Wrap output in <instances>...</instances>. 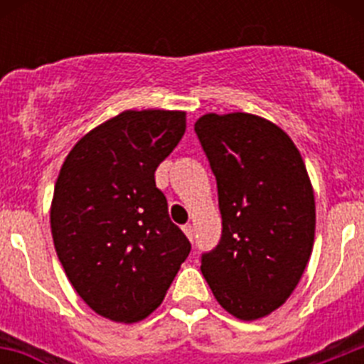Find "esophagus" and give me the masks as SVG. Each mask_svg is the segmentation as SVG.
Here are the masks:
<instances>
[{"label":"esophagus","mask_w":364,"mask_h":364,"mask_svg":"<svg viewBox=\"0 0 364 364\" xmlns=\"http://www.w3.org/2000/svg\"><path fill=\"white\" fill-rule=\"evenodd\" d=\"M184 233H186V237H188L189 240H193V235H195V230H193L191 224H186V226H184Z\"/></svg>","instance_id":"esophagus-1"}]
</instances>
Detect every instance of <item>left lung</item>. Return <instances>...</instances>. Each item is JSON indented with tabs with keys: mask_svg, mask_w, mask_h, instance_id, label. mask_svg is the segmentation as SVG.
<instances>
[{
	"mask_svg": "<svg viewBox=\"0 0 364 364\" xmlns=\"http://www.w3.org/2000/svg\"><path fill=\"white\" fill-rule=\"evenodd\" d=\"M195 131L217 178L222 237L202 255L215 299L240 321L277 310L311 255L315 197L301 153L273 122L208 112Z\"/></svg>",
	"mask_w": 364,
	"mask_h": 364,
	"instance_id": "left-lung-1",
	"label": "left lung"
}]
</instances>
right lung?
Here are the masks:
<instances>
[{"label": "right lung", "mask_w": 364, "mask_h": 364, "mask_svg": "<svg viewBox=\"0 0 364 364\" xmlns=\"http://www.w3.org/2000/svg\"><path fill=\"white\" fill-rule=\"evenodd\" d=\"M184 131V111L129 109L80 138L60 169L54 247L74 290L105 319H146L191 252L154 182Z\"/></svg>", "instance_id": "1"}]
</instances>
